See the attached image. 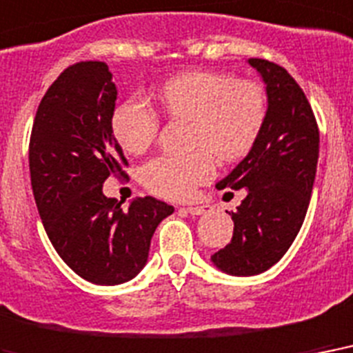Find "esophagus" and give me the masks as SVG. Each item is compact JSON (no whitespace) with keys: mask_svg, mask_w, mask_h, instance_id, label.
<instances>
[{"mask_svg":"<svg viewBox=\"0 0 353 353\" xmlns=\"http://www.w3.org/2000/svg\"><path fill=\"white\" fill-rule=\"evenodd\" d=\"M184 210L190 215H202V214H206V212H210V208L208 206H188L184 208Z\"/></svg>","mask_w":353,"mask_h":353,"instance_id":"34e87169","label":"esophagus"}]
</instances>
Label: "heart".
<instances>
[{"label":"heart","instance_id":"heart-1","mask_svg":"<svg viewBox=\"0 0 353 353\" xmlns=\"http://www.w3.org/2000/svg\"><path fill=\"white\" fill-rule=\"evenodd\" d=\"M158 97L171 119L190 121V154H162L141 169L147 190L163 199L185 201L214 174V157L237 162L263 130L267 95L261 84L230 73L195 70L168 79ZM160 132V116L149 103L128 97L112 114V134L130 154H141Z\"/></svg>","mask_w":353,"mask_h":353}]
</instances>
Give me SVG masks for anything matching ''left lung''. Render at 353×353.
<instances>
[{"label": "left lung", "mask_w": 353, "mask_h": 353, "mask_svg": "<svg viewBox=\"0 0 353 353\" xmlns=\"http://www.w3.org/2000/svg\"><path fill=\"white\" fill-rule=\"evenodd\" d=\"M248 62L267 84L269 108L250 152L217 184L219 190L247 188L230 214L232 241L212 256L234 276L259 274L288 252L305 219L319 160V125L304 90L276 62Z\"/></svg>", "instance_id": "left-lung-1"}]
</instances>
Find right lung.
Listing matches in <instances>:
<instances>
[{"instance_id":"right-lung-1","label":"right lung","mask_w":353,"mask_h":353,"mask_svg":"<svg viewBox=\"0 0 353 353\" xmlns=\"http://www.w3.org/2000/svg\"><path fill=\"white\" fill-rule=\"evenodd\" d=\"M116 97L106 62H75L40 101L29 139L32 195L49 241L70 269L99 285L138 274L157 226L174 212L154 196L123 210L103 195L108 176H128L112 136Z\"/></svg>"}]
</instances>
